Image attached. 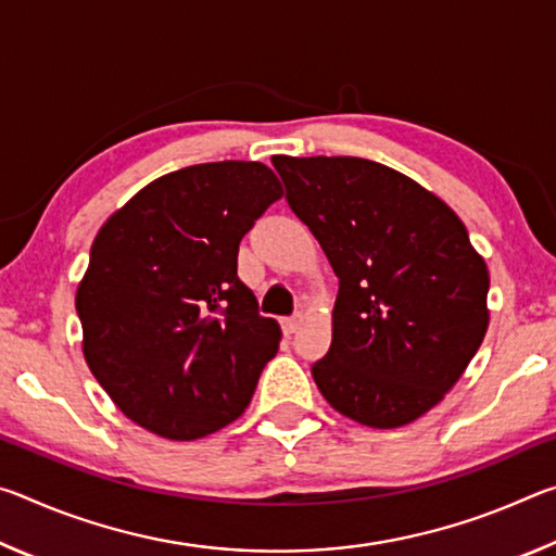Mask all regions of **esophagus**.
Instances as JSON below:
<instances>
[{
    "label": "esophagus",
    "mask_w": 556,
    "mask_h": 556,
    "mask_svg": "<svg viewBox=\"0 0 556 556\" xmlns=\"http://www.w3.org/2000/svg\"><path fill=\"white\" fill-rule=\"evenodd\" d=\"M301 321H304V316L296 314V316H291V318H285V321H281V328H285V333H287V336H291V333H296V331H299Z\"/></svg>",
    "instance_id": "1"
}]
</instances>
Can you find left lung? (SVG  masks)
Segmentation results:
<instances>
[{
  "instance_id": "obj_1",
  "label": "left lung",
  "mask_w": 556,
  "mask_h": 556,
  "mask_svg": "<svg viewBox=\"0 0 556 556\" xmlns=\"http://www.w3.org/2000/svg\"><path fill=\"white\" fill-rule=\"evenodd\" d=\"M287 203L338 277L333 338L314 363L343 417L397 429L446 397L483 343L485 260L448 205L357 156H271Z\"/></svg>"
}]
</instances>
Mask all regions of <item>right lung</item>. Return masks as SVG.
I'll list each match as a JSON object with an SVG mask.
<instances>
[{"mask_svg": "<svg viewBox=\"0 0 556 556\" xmlns=\"http://www.w3.org/2000/svg\"><path fill=\"white\" fill-rule=\"evenodd\" d=\"M285 191L260 162L178 168L96 235L75 291L90 372L135 425L193 441L240 417L279 324L238 279L242 235Z\"/></svg>", "mask_w": 556, "mask_h": 556, "instance_id": "add662e5", "label": "right lung"}]
</instances>
